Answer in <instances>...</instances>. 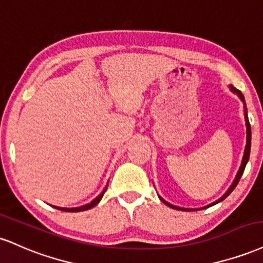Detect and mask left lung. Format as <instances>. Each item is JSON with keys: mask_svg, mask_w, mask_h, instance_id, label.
<instances>
[{"mask_svg": "<svg viewBox=\"0 0 263 263\" xmlns=\"http://www.w3.org/2000/svg\"><path fill=\"white\" fill-rule=\"evenodd\" d=\"M230 89H231V91L234 92V93H236L237 96H239V97H240V100H241V101L243 102V108H245V109H243V114H245V120H246V133H248V137H246V146H245V153H243L242 162H241V166H240V168H239V172H237V175H236L235 180H234L233 184H231L229 190L227 191V193H225L224 196L221 197L220 199H218L217 202L212 203V204L206 205V206H204V208H208V206H212V205L217 204V203H219V202H221V200H224L225 198H227L228 196H229V194H230L231 192H233V191H234V188H235V187L237 186V183H239L240 178H241V176H242V174H243V170H245V167H246V163H248V161H249V157H250V149H251V126H250V122H249V118H248V109H246L245 98H243V95L241 93V92H240L239 89H237V88L234 87V86H230ZM160 199H161V202L165 203L166 205L171 206V208H174V209H177V211H188V212H190V211H199V209H187V208H180V206H175V205L170 204V203L166 202V200H163V199L161 198V197H160ZM204 208H200V209H204Z\"/></svg>", "mask_w": 263, "mask_h": 263, "instance_id": "8db88e82", "label": "left lung"}]
</instances>
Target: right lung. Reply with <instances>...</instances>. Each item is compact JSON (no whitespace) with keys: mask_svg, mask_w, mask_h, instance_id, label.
<instances>
[{"mask_svg":"<svg viewBox=\"0 0 263 263\" xmlns=\"http://www.w3.org/2000/svg\"><path fill=\"white\" fill-rule=\"evenodd\" d=\"M107 186H108V184H107ZM106 191H107V187L104 188V190L102 191V193L100 194V196H98L96 199L92 200L91 203H88V204H86V205L79 206V208H59V206H54V208L59 209V211H64V212H83V211H87V209L93 208L95 205L98 204V202H100V200L102 199V197H103V194H104V192H106Z\"/></svg>","mask_w":263,"mask_h":263,"instance_id":"right-lung-1","label":"right lung"}]
</instances>
